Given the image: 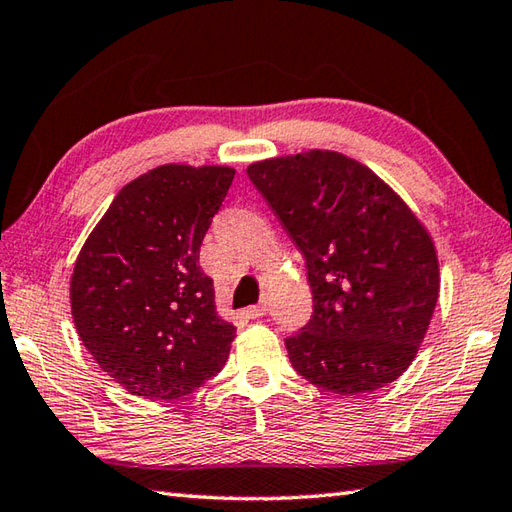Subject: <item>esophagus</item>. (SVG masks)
Masks as SVG:
<instances>
[{
    "label": "esophagus",
    "instance_id": "34e87169",
    "mask_svg": "<svg viewBox=\"0 0 512 512\" xmlns=\"http://www.w3.org/2000/svg\"><path fill=\"white\" fill-rule=\"evenodd\" d=\"M266 304H259V306H248L246 308V317L248 319H259V317H264L266 315Z\"/></svg>",
    "mask_w": 512,
    "mask_h": 512
}]
</instances>
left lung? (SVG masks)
<instances>
[{
    "label": "left lung",
    "mask_w": 512,
    "mask_h": 512,
    "mask_svg": "<svg viewBox=\"0 0 512 512\" xmlns=\"http://www.w3.org/2000/svg\"><path fill=\"white\" fill-rule=\"evenodd\" d=\"M246 173L306 259L313 317L286 337L290 364L339 395L395 382L439 297L428 230L373 170L335 150L264 159Z\"/></svg>",
    "instance_id": "8db88e82"
}]
</instances>
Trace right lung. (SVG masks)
<instances>
[{
    "mask_svg": "<svg viewBox=\"0 0 512 512\" xmlns=\"http://www.w3.org/2000/svg\"><path fill=\"white\" fill-rule=\"evenodd\" d=\"M228 166L166 164L119 190L79 253L70 308L99 368L144 399H177L224 368L235 326L215 310L199 246Z\"/></svg>",
    "mask_w": 512,
    "mask_h": 512,
    "instance_id": "right-lung-1",
    "label": "right lung"
}]
</instances>
